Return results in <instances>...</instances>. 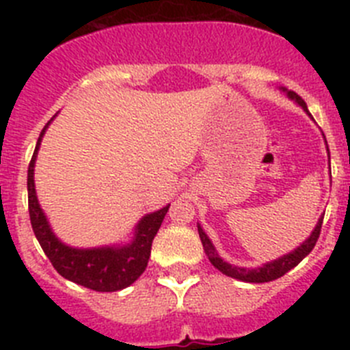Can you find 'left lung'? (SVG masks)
<instances>
[{
    "instance_id": "obj_1",
    "label": "left lung",
    "mask_w": 350,
    "mask_h": 350,
    "mask_svg": "<svg viewBox=\"0 0 350 350\" xmlns=\"http://www.w3.org/2000/svg\"><path fill=\"white\" fill-rule=\"evenodd\" d=\"M287 96H289L291 100H295L296 103H298L299 107H301L303 110L308 113L307 103H305V101H303L295 91H287ZM308 116H310V113H308ZM321 226H323V217L317 221V226L314 228V231H312L310 237H308L307 240H305V242L298 247V249H295L293 252H289V254L282 256V258L275 259V261L267 262V265H262V267L252 268V270H249V268L233 267V265H230V262H226L224 259L219 258L217 250H215L213 243L210 242V238L206 237V233L202 230V226L200 224H198V233H200V238H202L205 254L208 256L210 262H212L213 267L217 268L219 271H222V273L228 275V277H231V279L243 280V282L261 284V282H270V280L279 279V277L286 275L289 270H293V268H295L296 265H298V262L305 258V256L310 254L312 249H314V245H315V242H317V238H319V234H321Z\"/></svg>"
}]
</instances>
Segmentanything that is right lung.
I'll use <instances>...</instances> for the list:
<instances>
[{
	"label": "right lung",
	"instance_id": "right-lung-1",
	"mask_svg": "<svg viewBox=\"0 0 350 350\" xmlns=\"http://www.w3.org/2000/svg\"><path fill=\"white\" fill-rule=\"evenodd\" d=\"M40 133L36 148L31 157L27 168V205H29V219L36 240L42 245L43 252L51 259L52 267L64 279L79 286L88 287L100 293H113L131 286L147 268L152 240L161 228L170 205L161 210L147 213L135 228V238L131 243L113 247H94V249H75L68 247L55 237L51 230L47 217L40 208L38 198L35 191V161L38 154L40 142H42L45 129Z\"/></svg>",
	"mask_w": 350,
	"mask_h": 350
}]
</instances>
